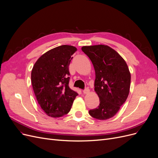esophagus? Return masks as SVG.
Returning a JSON list of instances; mask_svg holds the SVG:
<instances>
[{"label":"esophagus","instance_id":"obj_1","mask_svg":"<svg viewBox=\"0 0 158 158\" xmlns=\"http://www.w3.org/2000/svg\"><path fill=\"white\" fill-rule=\"evenodd\" d=\"M90 93V89L89 88H86L84 90H83V93L85 94H88Z\"/></svg>","mask_w":158,"mask_h":158}]
</instances>
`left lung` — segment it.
<instances>
[{
    "instance_id": "obj_1",
    "label": "left lung",
    "mask_w": 158,
    "mask_h": 158,
    "mask_svg": "<svg viewBox=\"0 0 158 158\" xmlns=\"http://www.w3.org/2000/svg\"><path fill=\"white\" fill-rule=\"evenodd\" d=\"M95 71L94 90L100 99L97 108L89 110L93 118L106 120L114 117L126 101L130 90L131 73L125 60L107 45L84 46Z\"/></svg>"
}]
</instances>
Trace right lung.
<instances>
[{"label": "right lung", "mask_w": 158, "mask_h": 158, "mask_svg": "<svg viewBox=\"0 0 158 158\" xmlns=\"http://www.w3.org/2000/svg\"><path fill=\"white\" fill-rule=\"evenodd\" d=\"M77 51L62 45L40 56L31 71V83L40 108L47 115L60 118L68 114L78 94L69 86V65Z\"/></svg>", "instance_id": "1"}]
</instances>
